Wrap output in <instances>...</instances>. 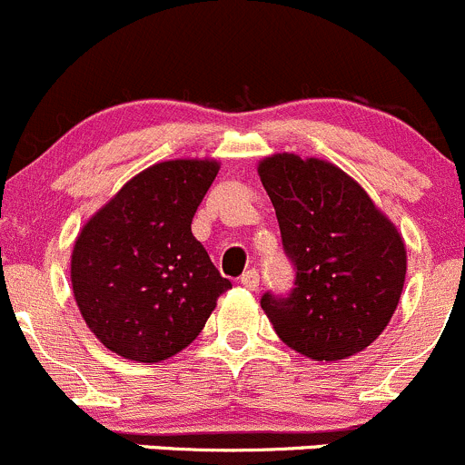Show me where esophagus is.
<instances>
[{
    "instance_id": "obj_1",
    "label": "esophagus",
    "mask_w": 465,
    "mask_h": 465,
    "mask_svg": "<svg viewBox=\"0 0 465 465\" xmlns=\"http://www.w3.org/2000/svg\"><path fill=\"white\" fill-rule=\"evenodd\" d=\"M239 282H242L246 289H251V292H255V289L260 287V271L257 269L243 271L242 278H239Z\"/></svg>"
}]
</instances>
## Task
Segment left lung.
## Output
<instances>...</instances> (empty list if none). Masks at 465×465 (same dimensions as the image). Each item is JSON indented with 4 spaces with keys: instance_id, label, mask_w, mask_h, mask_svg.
Segmentation results:
<instances>
[{
    "instance_id": "obj_1",
    "label": "left lung",
    "mask_w": 465,
    "mask_h": 465,
    "mask_svg": "<svg viewBox=\"0 0 465 465\" xmlns=\"http://www.w3.org/2000/svg\"><path fill=\"white\" fill-rule=\"evenodd\" d=\"M260 181L278 217L296 278L260 305L287 346L316 361L364 351L387 328L402 293L407 251L364 190L325 160L275 153Z\"/></svg>"
}]
</instances>
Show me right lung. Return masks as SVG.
<instances>
[{
  "label": "right lung",
  "instance_id": "right-lung-1",
  "mask_svg": "<svg viewBox=\"0 0 465 465\" xmlns=\"http://www.w3.org/2000/svg\"><path fill=\"white\" fill-rule=\"evenodd\" d=\"M214 160H169L128 181L83 226L72 289L108 351L155 364L190 346L232 287L192 234Z\"/></svg>",
  "mask_w": 465,
  "mask_h": 465
}]
</instances>
